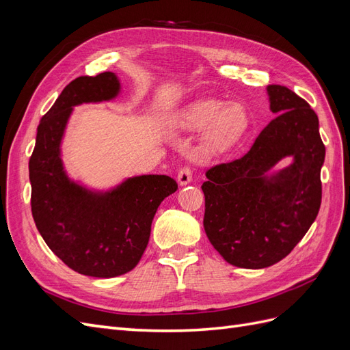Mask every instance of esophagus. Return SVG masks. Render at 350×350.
I'll return each mask as SVG.
<instances>
[{
	"label": "esophagus",
	"instance_id": "1",
	"mask_svg": "<svg viewBox=\"0 0 350 350\" xmlns=\"http://www.w3.org/2000/svg\"><path fill=\"white\" fill-rule=\"evenodd\" d=\"M178 183L179 185H187L193 181V171L189 166H183L178 172Z\"/></svg>",
	"mask_w": 350,
	"mask_h": 350
}]
</instances>
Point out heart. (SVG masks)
<instances>
[{
    "label": "heart",
    "mask_w": 350,
    "mask_h": 350,
    "mask_svg": "<svg viewBox=\"0 0 350 350\" xmlns=\"http://www.w3.org/2000/svg\"><path fill=\"white\" fill-rule=\"evenodd\" d=\"M178 126L187 131L206 130L198 143L201 157H213L228 152L250 129L247 109L239 103L226 105L216 99L197 100L178 118Z\"/></svg>",
    "instance_id": "heart-1"
}]
</instances>
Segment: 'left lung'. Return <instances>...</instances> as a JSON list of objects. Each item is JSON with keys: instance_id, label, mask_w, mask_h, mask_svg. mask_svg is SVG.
<instances>
[{"instance_id": "1", "label": "left lung", "mask_w": 350, "mask_h": 350, "mask_svg": "<svg viewBox=\"0 0 350 350\" xmlns=\"http://www.w3.org/2000/svg\"><path fill=\"white\" fill-rule=\"evenodd\" d=\"M278 116L248 153L211 166L201 185L204 230L221 257L242 269H264L283 260L311 228L321 206L325 147L319 116L291 89L267 86ZM294 163L266 177L283 157Z\"/></svg>"}]
</instances>
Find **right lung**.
Returning a JSON list of instances; mask_svg holds the SVG:
<instances>
[{"instance_id": "add662e5", "label": "right lung", "mask_w": 350, "mask_h": 350, "mask_svg": "<svg viewBox=\"0 0 350 350\" xmlns=\"http://www.w3.org/2000/svg\"><path fill=\"white\" fill-rule=\"evenodd\" d=\"M120 81L111 71L67 84L38 125L29 161L31 215L55 256L84 276L115 278L139 264L152 221L178 184L166 175L129 178L107 193L89 191L67 176L59 144L72 107L113 99Z\"/></svg>"}]
</instances>
